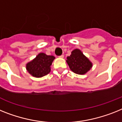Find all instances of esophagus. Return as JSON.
<instances>
[{
  "label": "esophagus",
  "mask_w": 122,
  "mask_h": 122,
  "mask_svg": "<svg viewBox=\"0 0 122 122\" xmlns=\"http://www.w3.org/2000/svg\"><path fill=\"white\" fill-rule=\"evenodd\" d=\"M59 57H60V58H61V59H63V57H64V55H60V56H59Z\"/></svg>",
  "instance_id": "obj_1"
}]
</instances>
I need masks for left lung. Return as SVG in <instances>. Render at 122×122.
Returning <instances> with one entry per match:
<instances>
[{"instance_id":"left-lung-1","label":"left lung","mask_w":122,"mask_h":122,"mask_svg":"<svg viewBox=\"0 0 122 122\" xmlns=\"http://www.w3.org/2000/svg\"><path fill=\"white\" fill-rule=\"evenodd\" d=\"M66 62L70 70L78 75L86 73L93 66L91 61L78 49H74L71 52V55L67 57Z\"/></svg>"}]
</instances>
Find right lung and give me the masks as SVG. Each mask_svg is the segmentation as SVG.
Listing matches in <instances>:
<instances>
[{
    "mask_svg": "<svg viewBox=\"0 0 122 122\" xmlns=\"http://www.w3.org/2000/svg\"><path fill=\"white\" fill-rule=\"evenodd\" d=\"M55 59L53 55L40 53L30 62L26 64V70L32 76L41 78L49 74L51 71L52 62Z\"/></svg>",
    "mask_w": 122,
    "mask_h": 122,
    "instance_id": "right-lung-1",
    "label": "right lung"
}]
</instances>
